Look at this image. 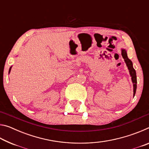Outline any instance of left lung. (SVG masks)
I'll return each instance as SVG.
<instances>
[{"instance_id":"obj_1","label":"left lung","mask_w":149,"mask_h":149,"mask_svg":"<svg viewBox=\"0 0 149 149\" xmlns=\"http://www.w3.org/2000/svg\"><path fill=\"white\" fill-rule=\"evenodd\" d=\"M122 55L126 63L128 70H130V74L131 75V77H132V82L133 84V96H135L136 89H137V75H136V72L133 67L132 62L128 58L127 52H126V50L125 49H122Z\"/></svg>"}]
</instances>
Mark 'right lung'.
Instances as JSON below:
<instances>
[{"label":"right lung","instance_id":"obj_1","mask_svg":"<svg viewBox=\"0 0 149 149\" xmlns=\"http://www.w3.org/2000/svg\"><path fill=\"white\" fill-rule=\"evenodd\" d=\"M11 68H12V67H10V69H9V73H10V70H11Z\"/></svg>","mask_w":149,"mask_h":149}]
</instances>
